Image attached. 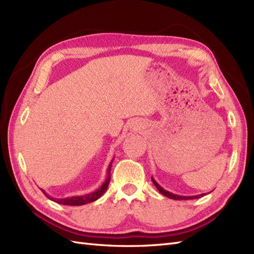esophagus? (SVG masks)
I'll use <instances>...</instances> for the list:
<instances>
[{"instance_id": "esophagus-1", "label": "esophagus", "mask_w": 254, "mask_h": 254, "mask_svg": "<svg viewBox=\"0 0 254 254\" xmlns=\"http://www.w3.org/2000/svg\"><path fill=\"white\" fill-rule=\"evenodd\" d=\"M140 124L139 123H136V122H133V123H131V125H130V128L131 129H133V130H139L140 129Z\"/></svg>"}]
</instances>
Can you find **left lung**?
Listing matches in <instances>:
<instances>
[{"label": "left lung", "instance_id": "8db88e82", "mask_svg": "<svg viewBox=\"0 0 254 254\" xmlns=\"http://www.w3.org/2000/svg\"><path fill=\"white\" fill-rule=\"evenodd\" d=\"M152 181H153L154 185L156 186V188L158 189V191H159V192H160L161 194H163L164 196H167V197L173 198V200H193V198H198V197H201V196H203V195H204V193H202V194H197V195H191V196H188V195L185 196V195L175 194V193L170 192V191H168V190H164V189L160 186V185L154 180V177H152Z\"/></svg>", "mask_w": 254, "mask_h": 254}]
</instances>
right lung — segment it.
Instances as JSON below:
<instances>
[{"instance_id": "add662e5", "label": "right lung", "mask_w": 254, "mask_h": 254, "mask_svg": "<svg viewBox=\"0 0 254 254\" xmlns=\"http://www.w3.org/2000/svg\"><path fill=\"white\" fill-rule=\"evenodd\" d=\"M114 158L111 160L110 164H109L108 170H107V178L106 181L102 183L101 186L96 189L93 192L90 193H86L83 195H73V196H69V197H64V198H54L51 195L48 194L44 189H42L43 193L48 197L50 198V200L57 202L59 204H63V205H70V206H79V205H85L87 203H91L94 202L96 200H98V198L104 194L109 186V183H110V173H111V167H112V162H113Z\"/></svg>"}]
</instances>
